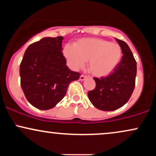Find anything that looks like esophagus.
<instances>
[{
	"label": "esophagus",
	"mask_w": 156,
	"mask_h": 156,
	"mask_svg": "<svg viewBox=\"0 0 156 156\" xmlns=\"http://www.w3.org/2000/svg\"><path fill=\"white\" fill-rule=\"evenodd\" d=\"M87 78V76H83V75H81V76H80V80H84Z\"/></svg>",
	"instance_id": "1"
}]
</instances>
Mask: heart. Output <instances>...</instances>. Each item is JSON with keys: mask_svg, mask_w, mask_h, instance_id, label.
Returning a JSON list of instances; mask_svg holds the SVG:
<instances>
[{"mask_svg": "<svg viewBox=\"0 0 156 156\" xmlns=\"http://www.w3.org/2000/svg\"><path fill=\"white\" fill-rule=\"evenodd\" d=\"M63 55L73 69L83 67L88 61L89 71L96 77L111 74L121 62L122 50L119 44L99 38H83L74 45L66 44Z\"/></svg>", "mask_w": 156, "mask_h": 156, "instance_id": "1", "label": "heart"}]
</instances>
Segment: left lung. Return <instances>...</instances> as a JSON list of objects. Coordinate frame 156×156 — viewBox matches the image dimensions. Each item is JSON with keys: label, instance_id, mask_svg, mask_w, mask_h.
<instances>
[{"label": "left lung", "instance_id": "left-lung-1", "mask_svg": "<svg viewBox=\"0 0 156 156\" xmlns=\"http://www.w3.org/2000/svg\"><path fill=\"white\" fill-rule=\"evenodd\" d=\"M122 50L121 62L108 76L94 78L96 87L88 92L94 107L101 111H114L123 106L130 99L135 87L136 62L125 42L115 38Z\"/></svg>", "mask_w": 156, "mask_h": 156}]
</instances>
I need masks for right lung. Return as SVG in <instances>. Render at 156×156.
<instances>
[{
  "label": "right lung",
  "instance_id": "add662e5",
  "mask_svg": "<svg viewBox=\"0 0 156 156\" xmlns=\"http://www.w3.org/2000/svg\"><path fill=\"white\" fill-rule=\"evenodd\" d=\"M63 37H44L30 44L20 66V85L27 101L35 108L48 110L63 99L69 84L80 74L66 65Z\"/></svg>",
  "mask_w": 156,
  "mask_h": 156
}]
</instances>
